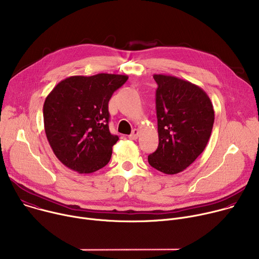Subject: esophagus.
Returning a JSON list of instances; mask_svg holds the SVG:
<instances>
[{"mask_svg":"<svg viewBox=\"0 0 259 259\" xmlns=\"http://www.w3.org/2000/svg\"><path fill=\"white\" fill-rule=\"evenodd\" d=\"M138 136H139V130H138V129H134V130L132 131V133L128 136V138H129V139H132V140H135V139L138 138Z\"/></svg>","mask_w":259,"mask_h":259,"instance_id":"obj_1","label":"esophagus"}]
</instances>
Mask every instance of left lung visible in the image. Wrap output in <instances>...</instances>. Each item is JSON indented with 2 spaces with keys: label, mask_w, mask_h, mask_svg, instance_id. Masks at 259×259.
Returning <instances> with one entry per match:
<instances>
[{
  "label": "left lung",
  "mask_w": 259,
  "mask_h": 259,
  "mask_svg": "<svg viewBox=\"0 0 259 259\" xmlns=\"http://www.w3.org/2000/svg\"><path fill=\"white\" fill-rule=\"evenodd\" d=\"M153 77L158 84L159 146L148 161L163 174L176 175L190 166L205 149L214 125V108L198 85L171 75Z\"/></svg>",
  "instance_id": "1"
}]
</instances>
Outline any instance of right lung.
Returning <instances> with one entry per match:
<instances>
[{
  "instance_id": "add662e5",
  "label": "right lung",
  "mask_w": 259,
  "mask_h": 259,
  "mask_svg": "<svg viewBox=\"0 0 259 259\" xmlns=\"http://www.w3.org/2000/svg\"><path fill=\"white\" fill-rule=\"evenodd\" d=\"M127 75H75L60 81L43 105L44 130L57 158L68 168L92 174L109 162L119 140L109 131L108 102Z\"/></svg>"
}]
</instances>
